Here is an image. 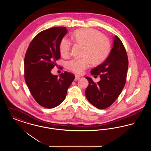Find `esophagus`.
Here are the masks:
<instances>
[{"mask_svg": "<svg viewBox=\"0 0 151 151\" xmlns=\"http://www.w3.org/2000/svg\"><path fill=\"white\" fill-rule=\"evenodd\" d=\"M79 79H80V77L79 76H77L76 75L75 76V81H77V80H79Z\"/></svg>", "mask_w": 151, "mask_h": 151, "instance_id": "esophagus-1", "label": "esophagus"}]
</instances>
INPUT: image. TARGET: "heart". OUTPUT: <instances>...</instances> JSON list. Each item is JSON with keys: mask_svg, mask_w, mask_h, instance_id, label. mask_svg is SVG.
<instances>
[{"mask_svg": "<svg viewBox=\"0 0 151 151\" xmlns=\"http://www.w3.org/2000/svg\"><path fill=\"white\" fill-rule=\"evenodd\" d=\"M75 43L84 45L83 56L73 59L67 63V68L77 74H81L91 64L99 65L108 57L111 50V43L108 37L102 33L92 28L75 31L71 36ZM72 43L66 38H63L59 44V51L62 57L67 58L70 54Z\"/></svg>", "mask_w": 151, "mask_h": 151, "instance_id": "heart-1", "label": "heart"}]
</instances>
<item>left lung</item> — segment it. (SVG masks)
Returning a JSON list of instances; mask_svg holds the SVG:
<instances>
[{"instance_id": "left-lung-1", "label": "left lung", "mask_w": 151, "mask_h": 151, "mask_svg": "<svg viewBox=\"0 0 151 151\" xmlns=\"http://www.w3.org/2000/svg\"><path fill=\"white\" fill-rule=\"evenodd\" d=\"M129 60L121 40L115 36L111 52L107 59L91 70V74L100 77L94 83L89 77L86 90L88 101L96 108L105 109L111 106L119 97L125 86Z\"/></svg>"}]
</instances>
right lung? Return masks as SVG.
<instances>
[{"mask_svg": "<svg viewBox=\"0 0 151 151\" xmlns=\"http://www.w3.org/2000/svg\"><path fill=\"white\" fill-rule=\"evenodd\" d=\"M57 27L40 32L29 44L24 58V78L36 102L43 108H55L65 100L75 75L61 73L59 78L51 70L60 58L59 44L67 32Z\"/></svg>", "mask_w": 151, "mask_h": 151, "instance_id": "right-lung-1", "label": "right lung"}]
</instances>
